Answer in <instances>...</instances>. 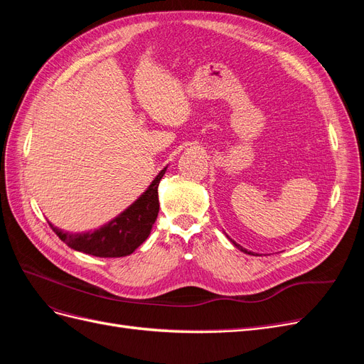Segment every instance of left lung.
<instances>
[{
  "instance_id": "1",
  "label": "left lung",
  "mask_w": 364,
  "mask_h": 364,
  "mask_svg": "<svg viewBox=\"0 0 364 364\" xmlns=\"http://www.w3.org/2000/svg\"><path fill=\"white\" fill-rule=\"evenodd\" d=\"M232 243H234V241H232ZM234 245H235V246H237V247H238V249H240V250H243V252H246V253H250V252H247V250H246V249H243V247H241V246H240V245H237V243H234Z\"/></svg>"
}]
</instances>
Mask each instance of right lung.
Wrapping results in <instances>:
<instances>
[{"instance_id": "add662e5", "label": "right lung", "mask_w": 364, "mask_h": 364, "mask_svg": "<svg viewBox=\"0 0 364 364\" xmlns=\"http://www.w3.org/2000/svg\"><path fill=\"white\" fill-rule=\"evenodd\" d=\"M165 167L150 183L146 193L136 202L132 203L126 211L121 213L105 226L92 232L70 234L62 229L51 226L56 235L71 249L83 253H90L100 258H119L130 255L138 246H141L147 237L159 213L158 186L165 174Z\"/></svg>"}]
</instances>
